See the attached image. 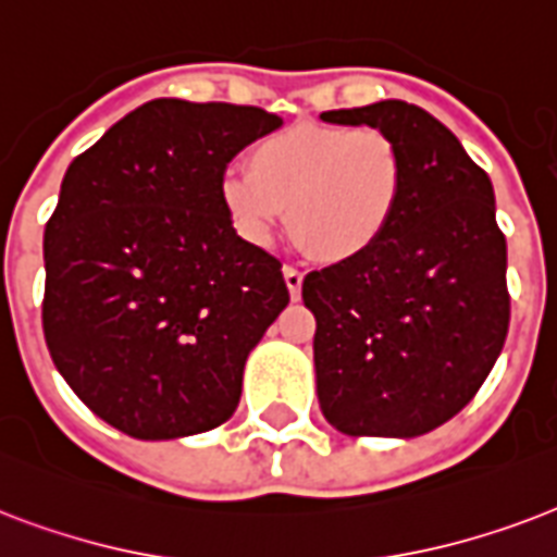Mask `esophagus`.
Here are the masks:
<instances>
[{
    "label": "esophagus",
    "mask_w": 557,
    "mask_h": 557,
    "mask_svg": "<svg viewBox=\"0 0 557 557\" xmlns=\"http://www.w3.org/2000/svg\"><path fill=\"white\" fill-rule=\"evenodd\" d=\"M284 282H287V290H290L293 299H299L305 273H301V270H296V267H284Z\"/></svg>",
    "instance_id": "obj_1"
}]
</instances>
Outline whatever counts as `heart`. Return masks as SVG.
<instances>
[{"instance_id":"1","label":"heart","mask_w":557,"mask_h":557,"mask_svg":"<svg viewBox=\"0 0 557 557\" xmlns=\"http://www.w3.org/2000/svg\"><path fill=\"white\" fill-rule=\"evenodd\" d=\"M249 171L218 183L223 214L249 247H267L290 209L293 235L325 264L369 256L392 230L407 159L381 127L293 124L258 139Z\"/></svg>"}]
</instances>
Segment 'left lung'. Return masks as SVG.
I'll use <instances>...</instances> for the list:
<instances>
[{"label":"left lung","instance_id":"1","mask_svg":"<svg viewBox=\"0 0 557 557\" xmlns=\"http://www.w3.org/2000/svg\"><path fill=\"white\" fill-rule=\"evenodd\" d=\"M398 141L407 188L369 256L301 282L317 317L322 416L346 435L412 438L462 412L508 334L506 235L488 174L438 119L407 101L327 110Z\"/></svg>","mask_w":557,"mask_h":557}]
</instances>
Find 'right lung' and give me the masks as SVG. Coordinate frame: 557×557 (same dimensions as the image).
<instances>
[{"instance_id": "add662e5", "label": "right lung", "mask_w": 557, "mask_h": 557, "mask_svg": "<svg viewBox=\"0 0 557 557\" xmlns=\"http://www.w3.org/2000/svg\"><path fill=\"white\" fill-rule=\"evenodd\" d=\"M282 127L261 107L157 98L69 165L46 223L42 334L77 398L159 442L214 430L287 308L282 261L232 230L220 176Z\"/></svg>"}]
</instances>
